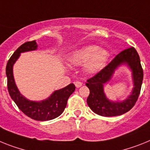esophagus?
<instances>
[{"mask_svg": "<svg viewBox=\"0 0 150 150\" xmlns=\"http://www.w3.org/2000/svg\"><path fill=\"white\" fill-rule=\"evenodd\" d=\"M75 85L76 88H80V87L82 85V83L81 82V81H75Z\"/></svg>", "mask_w": 150, "mask_h": 150, "instance_id": "esophagus-1", "label": "esophagus"}]
</instances>
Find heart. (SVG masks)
I'll return each mask as SVG.
<instances>
[{"label": "heart", "instance_id": "b5f03b06", "mask_svg": "<svg viewBox=\"0 0 150 150\" xmlns=\"http://www.w3.org/2000/svg\"><path fill=\"white\" fill-rule=\"evenodd\" d=\"M108 56L109 54L107 50L99 49L95 45H90L75 51L69 58V62L75 65L85 64L87 72L95 73L104 67Z\"/></svg>", "mask_w": 150, "mask_h": 150}]
</instances>
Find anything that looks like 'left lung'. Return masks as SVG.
<instances>
[{"mask_svg": "<svg viewBox=\"0 0 150 150\" xmlns=\"http://www.w3.org/2000/svg\"><path fill=\"white\" fill-rule=\"evenodd\" d=\"M122 63H127L133 71L134 88L128 98L121 103L110 102L105 96L103 85L111 77L114 70ZM143 79V71L139 56L134 47L123 50L115 56L104 69L87 80L86 86L90 90L87 103L95 113L103 117H114L124 114L129 111L139 98Z\"/></svg>", "mask_w": 150, "mask_h": 150, "instance_id": "obj_1", "label": "left lung"}]
</instances>
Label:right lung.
Wrapping results in <instances>:
<instances>
[{
    "mask_svg": "<svg viewBox=\"0 0 150 150\" xmlns=\"http://www.w3.org/2000/svg\"><path fill=\"white\" fill-rule=\"evenodd\" d=\"M36 47L37 45L34 40L26 42L22 44L10 58L6 66L7 89L11 98L23 114L33 120L46 121L52 120L62 114L66 107L69 96L75 91V86L74 84H70L64 88L54 91L49 98L40 102L28 100L23 97L15 85L13 65L21 52L35 50Z\"/></svg>",
    "mask_w": 150,
    "mask_h": 150,
    "instance_id": "add662e5",
    "label": "right lung"
}]
</instances>
